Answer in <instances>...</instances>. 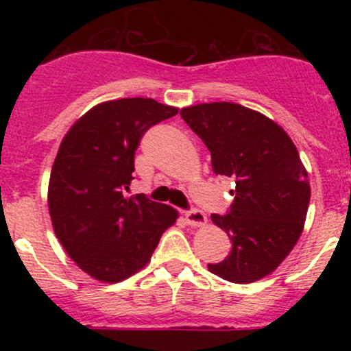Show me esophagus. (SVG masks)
<instances>
[{
    "label": "esophagus",
    "mask_w": 351,
    "mask_h": 351,
    "mask_svg": "<svg viewBox=\"0 0 351 351\" xmlns=\"http://www.w3.org/2000/svg\"><path fill=\"white\" fill-rule=\"evenodd\" d=\"M184 217H186L189 226H203V224H206V215L199 209H189V211L184 213Z\"/></svg>",
    "instance_id": "34e87169"
}]
</instances>
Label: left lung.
I'll list each match as a JSON object with an SVG mask.
<instances>
[{
    "mask_svg": "<svg viewBox=\"0 0 351 351\" xmlns=\"http://www.w3.org/2000/svg\"><path fill=\"white\" fill-rule=\"evenodd\" d=\"M180 115L211 152L213 171L236 181L228 215H211L231 252L209 272L234 284L263 279L304 231L310 183L295 145L280 125L239 104H199Z\"/></svg>",
    "mask_w": 351,
    "mask_h": 351,
    "instance_id": "8db88e82",
    "label": "left lung"
}]
</instances>
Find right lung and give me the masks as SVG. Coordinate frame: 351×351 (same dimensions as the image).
<instances>
[{
    "label": "right lung",
    "instance_id": "add662e5",
    "mask_svg": "<svg viewBox=\"0 0 351 351\" xmlns=\"http://www.w3.org/2000/svg\"><path fill=\"white\" fill-rule=\"evenodd\" d=\"M176 114L153 99L108 100L80 117L60 142L47 189L52 228L94 279L115 284L143 269L178 217L145 195L125 196L143 134Z\"/></svg>",
    "mask_w": 351,
    "mask_h": 351
}]
</instances>
